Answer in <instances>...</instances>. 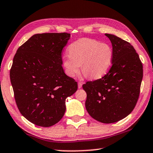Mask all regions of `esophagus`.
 Masks as SVG:
<instances>
[{
    "label": "esophagus",
    "mask_w": 153,
    "mask_h": 153,
    "mask_svg": "<svg viewBox=\"0 0 153 153\" xmlns=\"http://www.w3.org/2000/svg\"><path fill=\"white\" fill-rule=\"evenodd\" d=\"M82 86V82H78V88H81Z\"/></svg>",
    "instance_id": "esophagus-1"
}]
</instances>
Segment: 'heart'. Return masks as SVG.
Segmentation results:
<instances>
[{"label":"heart","instance_id":"b5f03b06","mask_svg":"<svg viewBox=\"0 0 153 153\" xmlns=\"http://www.w3.org/2000/svg\"><path fill=\"white\" fill-rule=\"evenodd\" d=\"M62 65L70 77L78 73L79 65L86 76L98 79L107 73L113 61V51L109 45L90 38H81L71 43L67 48Z\"/></svg>","mask_w":153,"mask_h":153}]
</instances>
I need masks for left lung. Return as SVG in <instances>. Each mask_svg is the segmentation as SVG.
Listing matches in <instances>:
<instances>
[{
    "mask_svg": "<svg viewBox=\"0 0 153 153\" xmlns=\"http://www.w3.org/2000/svg\"><path fill=\"white\" fill-rule=\"evenodd\" d=\"M113 47V61L104 77L82 86L86 108L94 120L112 123L131 113L138 101L143 77L142 64L135 49L115 35L105 33Z\"/></svg>",
    "mask_w": 153,
    "mask_h": 153,
    "instance_id": "left-lung-1",
    "label": "left lung"
}]
</instances>
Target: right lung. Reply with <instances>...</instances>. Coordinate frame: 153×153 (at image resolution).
Wrapping results in <instances>:
<instances>
[{
	"label": "right lung",
	"mask_w": 153,
	"mask_h": 153,
	"mask_svg": "<svg viewBox=\"0 0 153 153\" xmlns=\"http://www.w3.org/2000/svg\"><path fill=\"white\" fill-rule=\"evenodd\" d=\"M67 33H36L17 49L10 71L20 113L36 126L51 127L63 117L65 100L77 84L65 74L61 52L70 39Z\"/></svg>",
	"instance_id": "right-lung-1"
}]
</instances>
